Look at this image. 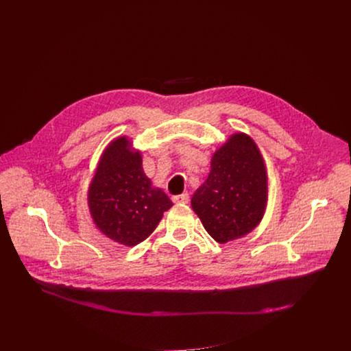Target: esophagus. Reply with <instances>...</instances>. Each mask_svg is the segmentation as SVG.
Segmentation results:
<instances>
[{"instance_id": "esophagus-1", "label": "esophagus", "mask_w": 351, "mask_h": 351, "mask_svg": "<svg viewBox=\"0 0 351 351\" xmlns=\"http://www.w3.org/2000/svg\"><path fill=\"white\" fill-rule=\"evenodd\" d=\"M189 199H190V195L187 193H183V194L172 197V202L176 203V204H187Z\"/></svg>"}]
</instances>
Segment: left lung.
I'll return each instance as SVG.
<instances>
[{
    "mask_svg": "<svg viewBox=\"0 0 351 351\" xmlns=\"http://www.w3.org/2000/svg\"><path fill=\"white\" fill-rule=\"evenodd\" d=\"M268 178L254 140L234 133L214 153L207 180L191 197V207L218 243L252 232L263 219Z\"/></svg>",
    "mask_w": 351,
    "mask_h": 351,
    "instance_id": "obj_1",
    "label": "left lung"
}]
</instances>
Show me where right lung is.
Here are the masks:
<instances>
[{
  "instance_id": "obj_1",
  "label": "right lung",
  "mask_w": 351,
  "mask_h": 351,
  "mask_svg": "<svg viewBox=\"0 0 351 351\" xmlns=\"http://www.w3.org/2000/svg\"><path fill=\"white\" fill-rule=\"evenodd\" d=\"M141 162L130 140L118 137L106 148L88 187V208L95 226L129 247L152 234L173 206L145 176Z\"/></svg>"
}]
</instances>
